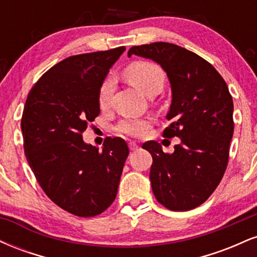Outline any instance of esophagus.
<instances>
[{
	"label": "esophagus",
	"mask_w": 257,
	"mask_h": 257,
	"mask_svg": "<svg viewBox=\"0 0 257 257\" xmlns=\"http://www.w3.org/2000/svg\"><path fill=\"white\" fill-rule=\"evenodd\" d=\"M129 149H131V151H135V150L139 149V145L135 141H131V143H129Z\"/></svg>",
	"instance_id": "obj_1"
}]
</instances>
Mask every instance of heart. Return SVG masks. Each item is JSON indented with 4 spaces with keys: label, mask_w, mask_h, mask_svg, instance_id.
I'll list each match as a JSON object with an SVG mask.
<instances>
[{
    "label": "heart",
    "mask_w": 257,
    "mask_h": 257,
    "mask_svg": "<svg viewBox=\"0 0 257 257\" xmlns=\"http://www.w3.org/2000/svg\"><path fill=\"white\" fill-rule=\"evenodd\" d=\"M125 77L128 81L143 91L147 96L153 94H158L162 90L166 81L163 70L158 65L151 63V61H137L129 65L125 70ZM114 89V78L108 76L101 82L98 93V101L101 108L107 107L110 105L112 93ZM150 120L146 118H124L117 125V131L122 134L129 135V137L139 138L143 137L150 128Z\"/></svg>",
    "instance_id": "1"
}]
</instances>
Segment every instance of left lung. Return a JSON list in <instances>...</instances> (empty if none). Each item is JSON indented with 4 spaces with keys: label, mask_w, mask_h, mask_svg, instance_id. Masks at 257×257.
I'll use <instances>...</instances> for the list:
<instances>
[{
    "label": "left lung",
    "mask_w": 257,
    "mask_h": 257,
    "mask_svg": "<svg viewBox=\"0 0 257 257\" xmlns=\"http://www.w3.org/2000/svg\"><path fill=\"white\" fill-rule=\"evenodd\" d=\"M151 59L167 72L172 104L163 132L180 138L173 153L157 141L143 145L151 153L152 191L161 204L186 211L204 203L225 174L233 137V100L225 79L196 53L168 42L132 47L128 57Z\"/></svg>",
    "instance_id": "obj_1"
}]
</instances>
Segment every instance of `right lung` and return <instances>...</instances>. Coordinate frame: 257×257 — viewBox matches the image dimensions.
<instances>
[{"mask_svg":"<svg viewBox=\"0 0 257 257\" xmlns=\"http://www.w3.org/2000/svg\"><path fill=\"white\" fill-rule=\"evenodd\" d=\"M124 51L118 47L64 59L26 99L22 132L29 166L52 202L76 216H96L113 203L129 155L120 138L106 139L102 151L82 138L100 113V84Z\"/></svg>","mask_w":257,"mask_h":257,"instance_id":"right-lung-1","label":"right lung"}]
</instances>
